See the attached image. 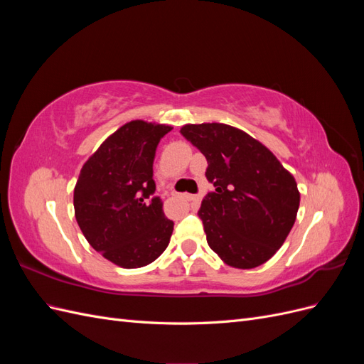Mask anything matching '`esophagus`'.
<instances>
[{
    "instance_id": "esophagus-1",
    "label": "esophagus",
    "mask_w": 364,
    "mask_h": 364,
    "mask_svg": "<svg viewBox=\"0 0 364 364\" xmlns=\"http://www.w3.org/2000/svg\"><path fill=\"white\" fill-rule=\"evenodd\" d=\"M173 196H181L182 199H185V200H188V202H196V200H199V197L197 196H194V194H178V193H173Z\"/></svg>"
}]
</instances>
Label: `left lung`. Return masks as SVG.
<instances>
[{
	"mask_svg": "<svg viewBox=\"0 0 364 364\" xmlns=\"http://www.w3.org/2000/svg\"><path fill=\"white\" fill-rule=\"evenodd\" d=\"M181 134L203 153L205 176L214 186L197 213L209 247L235 269L269 261L299 209L293 176L266 146L232 126L185 124Z\"/></svg>",
	"mask_w": 364,
	"mask_h": 364,
	"instance_id": "8db88e82",
	"label": "left lung"
}]
</instances>
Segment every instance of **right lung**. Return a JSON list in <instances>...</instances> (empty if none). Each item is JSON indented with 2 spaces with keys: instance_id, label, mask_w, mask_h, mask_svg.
<instances>
[{
  "instance_id": "right-lung-1",
  "label": "right lung",
  "mask_w": 364,
  "mask_h": 364,
  "mask_svg": "<svg viewBox=\"0 0 364 364\" xmlns=\"http://www.w3.org/2000/svg\"><path fill=\"white\" fill-rule=\"evenodd\" d=\"M171 129L142 119L126 123L85 162L77 179V223L87 243L119 267H144L170 243L174 223L153 196V161Z\"/></svg>"
}]
</instances>
